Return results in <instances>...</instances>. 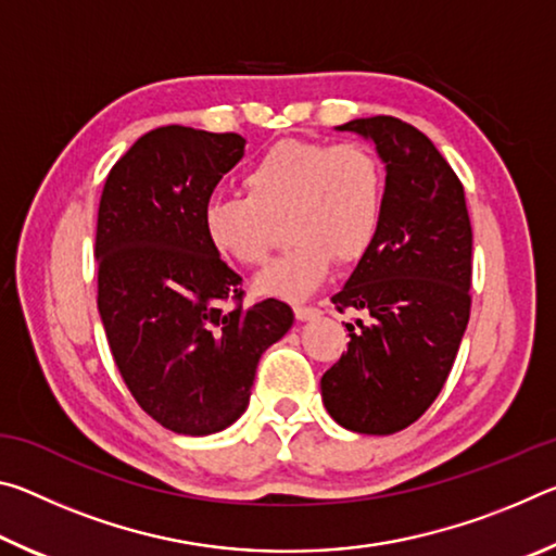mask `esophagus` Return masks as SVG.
Returning <instances> with one entry per match:
<instances>
[{
	"label": "esophagus",
	"instance_id": "1",
	"mask_svg": "<svg viewBox=\"0 0 556 556\" xmlns=\"http://www.w3.org/2000/svg\"><path fill=\"white\" fill-rule=\"evenodd\" d=\"M294 314L299 321H314V318L321 316V312H318L316 306H301V304L294 306Z\"/></svg>",
	"mask_w": 556,
	"mask_h": 556
}]
</instances>
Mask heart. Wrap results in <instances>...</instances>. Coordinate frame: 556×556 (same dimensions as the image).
<instances>
[{
  "mask_svg": "<svg viewBox=\"0 0 556 556\" xmlns=\"http://www.w3.org/2000/svg\"><path fill=\"white\" fill-rule=\"evenodd\" d=\"M248 195H215L203 208V232L220 257L255 267L267 260L275 223L289 213L294 244L257 277V291L306 299L333 262L361 260L378 238L384 176L361 144L285 139L242 176Z\"/></svg>",
  "mask_w": 556,
  "mask_h": 556,
  "instance_id": "b5f03b06",
  "label": "heart"
}]
</instances>
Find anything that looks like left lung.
I'll return each instance as SVG.
<instances>
[{"label": "left lung", "mask_w": 556, "mask_h": 556, "mask_svg": "<svg viewBox=\"0 0 556 556\" xmlns=\"http://www.w3.org/2000/svg\"><path fill=\"white\" fill-rule=\"evenodd\" d=\"M372 142L384 164V208L372 248L331 299L368 316L345 324L348 351L321 378L324 407L357 434H394L437 400L470 316L473 232L454 168L397 117L336 127Z\"/></svg>", "instance_id": "1"}]
</instances>
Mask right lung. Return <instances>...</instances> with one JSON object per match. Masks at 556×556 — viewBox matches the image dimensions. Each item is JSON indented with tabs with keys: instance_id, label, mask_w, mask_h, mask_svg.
Returning a JSON list of instances; mask_svg holds the SVG:
<instances>
[{
	"instance_id": "1",
	"label": "right lung",
	"mask_w": 556,
	"mask_h": 556,
	"mask_svg": "<svg viewBox=\"0 0 556 556\" xmlns=\"http://www.w3.org/2000/svg\"><path fill=\"white\" fill-rule=\"evenodd\" d=\"M232 131L159 127L139 137L102 188L98 312L129 392L186 437L228 429L248 409L257 363L294 324L285 301H240L242 277L203 232V208L240 162Z\"/></svg>"
}]
</instances>
